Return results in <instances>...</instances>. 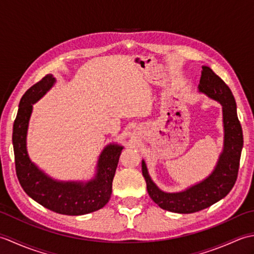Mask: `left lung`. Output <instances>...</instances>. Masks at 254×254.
<instances>
[{
    "label": "left lung",
    "mask_w": 254,
    "mask_h": 254,
    "mask_svg": "<svg viewBox=\"0 0 254 254\" xmlns=\"http://www.w3.org/2000/svg\"><path fill=\"white\" fill-rule=\"evenodd\" d=\"M198 90L223 106L225 128L224 150L213 174L198 185L179 193H166L150 179L146 165L142 161V172L147 192L153 201L169 212L190 214L202 210L225 197L235 186L238 177L241 149L244 146L242 127L237 116L234 95L224 80L208 66L202 67Z\"/></svg>",
    "instance_id": "8db88e82"
}]
</instances>
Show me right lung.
Segmentation results:
<instances>
[{"label": "right lung", "instance_id": "1", "mask_svg": "<svg viewBox=\"0 0 254 254\" xmlns=\"http://www.w3.org/2000/svg\"><path fill=\"white\" fill-rule=\"evenodd\" d=\"M55 82V77L48 74L21 97L13 127L16 175L24 191L42 206L59 214L77 216L102 208L110 199L112 180L123 147L108 145L99 157L95 179L86 183L55 181L38 169L27 154V128L32 104L40 99Z\"/></svg>", "mask_w": 254, "mask_h": 254}]
</instances>
